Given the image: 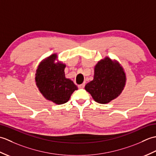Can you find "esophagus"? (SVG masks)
I'll return each instance as SVG.
<instances>
[{"label":"esophagus","instance_id":"34e87169","mask_svg":"<svg viewBox=\"0 0 156 156\" xmlns=\"http://www.w3.org/2000/svg\"><path fill=\"white\" fill-rule=\"evenodd\" d=\"M84 87H85V84L84 83V84H80V85H79L78 86V88H84Z\"/></svg>","mask_w":156,"mask_h":156}]
</instances>
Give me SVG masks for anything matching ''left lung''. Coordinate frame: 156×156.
I'll return each instance as SVG.
<instances>
[{"label":"left lung","instance_id":"obj_1","mask_svg":"<svg viewBox=\"0 0 156 156\" xmlns=\"http://www.w3.org/2000/svg\"><path fill=\"white\" fill-rule=\"evenodd\" d=\"M126 80V73L120 63L105 57L94 66V78L86 84L85 90L98 103L107 104L121 94Z\"/></svg>","mask_w":156,"mask_h":156}]
</instances>
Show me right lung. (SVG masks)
<instances>
[{
  "label": "right lung",
  "instance_id": "add662e5",
  "mask_svg": "<svg viewBox=\"0 0 156 156\" xmlns=\"http://www.w3.org/2000/svg\"><path fill=\"white\" fill-rule=\"evenodd\" d=\"M66 65L58 59L57 54H51L39 63L35 81L38 90L46 100L55 105L67 102L78 87L70 79L66 78Z\"/></svg>",
  "mask_w": 156,
  "mask_h": 156
}]
</instances>
